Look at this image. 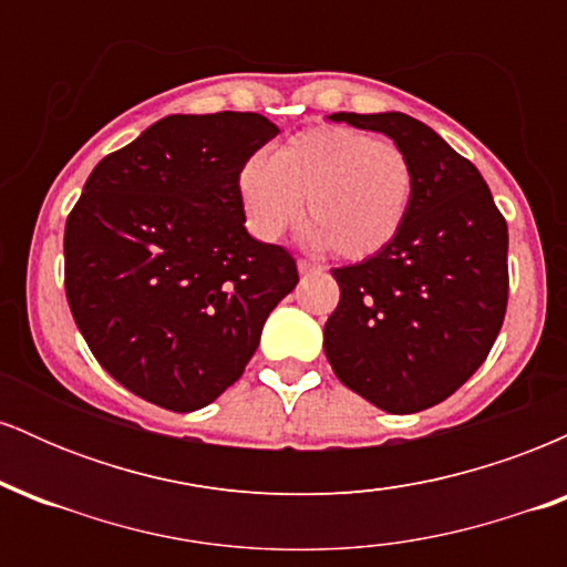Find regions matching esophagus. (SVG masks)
<instances>
[{"label": "esophagus", "mask_w": 567, "mask_h": 567, "mask_svg": "<svg viewBox=\"0 0 567 567\" xmlns=\"http://www.w3.org/2000/svg\"><path fill=\"white\" fill-rule=\"evenodd\" d=\"M298 271H301V275H309V271H322V266L306 261V258H298Z\"/></svg>", "instance_id": "esophagus-1"}]
</instances>
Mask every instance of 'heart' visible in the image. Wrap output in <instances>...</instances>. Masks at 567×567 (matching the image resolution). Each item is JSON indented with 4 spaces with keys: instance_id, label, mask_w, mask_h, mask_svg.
Wrapping results in <instances>:
<instances>
[{
    "instance_id": "b5f03b06",
    "label": "heart",
    "mask_w": 567,
    "mask_h": 567,
    "mask_svg": "<svg viewBox=\"0 0 567 567\" xmlns=\"http://www.w3.org/2000/svg\"><path fill=\"white\" fill-rule=\"evenodd\" d=\"M247 229L275 243L303 218L317 243L349 261L375 256L400 234L415 197V167L402 146L341 125L292 135L269 159L237 175Z\"/></svg>"
}]
</instances>
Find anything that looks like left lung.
Masks as SVG:
<instances>
[{"label": "left lung", "instance_id": "obj_1", "mask_svg": "<svg viewBox=\"0 0 567 567\" xmlns=\"http://www.w3.org/2000/svg\"><path fill=\"white\" fill-rule=\"evenodd\" d=\"M330 120L375 130L408 152L415 197L396 237L338 266L324 354L351 392L386 413H419L464 386L491 354L509 301V231L470 159L400 112Z\"/></svg>", "mask_w": 567, "mask_h": 567}]
</instances>
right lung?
I'll return each instance as SVG.
<instances>
[{
	"mask_svg": "<svg viewBox=\"0 0 567 567\" xmlns=\"http://www.w3.org/2000/svg\"><path fill=\"white\" fill-rule=\"evenodd\" d=\"M279 133L252 112L173 114L90 173L63 234L76 328L106 373L188 413L256 354L296 258L245 229L237 175Z\"/></svg>",
	"mask_w": 567,
	"mask_h": 567,
	"instance_id": "obj_1",
	"label": "right lung"
}]
</instances>
